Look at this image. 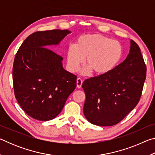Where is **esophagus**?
Wrapping results in <instances>:
<instances>
[{"label": "esophagus", "instance_id": "1", "mask_svg": "<svg viewBox=\"0 0 155 155\" xmlns=\"http://www.w3.org/2000/svg\"><path fill=\"white\" fill-rule=\"evenodd\" d=\"M83 83V80L81 79V78H78L77 79V87L78 88H81V86H82Z\"/></svg>", "mask_w": 155, "mask_h": 155}]
</instances>
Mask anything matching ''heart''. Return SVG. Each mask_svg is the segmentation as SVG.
<instances>
[{
    "instance_id": "b5f03b06",
    "label": "heart",
    "mask_w": 155,
    "mask_h": 155,
    "mask_svg": "<svg viewBox=\"0 0 155 155\" xmlns=\"http://www.w3.org/2000/svg\"><path fill=\"white\" fill-rule=\"evenodd\" d=\"M123 48L118 41L98 34L81 35L75 44L68 46L67 64L69 70L75 72L85 58L87 68L96 74H105L118 64L122 57Z\"/></svg>"
}]
</instances>
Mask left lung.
Instances as JSON below:
<instances>
[{"label":"left lung","mask_w":155,"mask_h":155,"mask_svg":"<svg viewBox=\"0 0 155 155\" xmlns=\"http://www.w3.org/2000/svg\"><path fill=\"white\" fill-rule=\"evenodd\" d=\"M130 44L124 61L107 74L90 78L82 84L86 96L83 113L91 124H116L140 101L146 67L140 47L132 40Z\"/></svg>","instance_id":"1"}]
</instances>
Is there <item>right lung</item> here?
<instances>
[{"label": "right lung", "mask_w": 155, "mask_h": 155, "mask_svg": "<svg viewBox=\"0 0 155 155\" xmlns=\"http://www.w3.org/2000/svg\"><path fill=\"white\" fill-rule=\"evenodd\" d=\"M71 31H38L26 38L13 65L15 96L33 118L48 121L58 115L77 86V76L63 68V57L48 48L57 46Z\"/></svg>", "instance_id": "right-lung-1"}]
</instances>
